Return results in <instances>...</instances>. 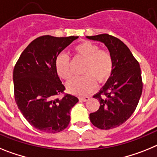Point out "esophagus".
<instances>
[{"label": "esophagus", "mask_w": 157, "mask_h": 157, "mask_svg": "<svg viewBox=\"0 0 157 157\" xmlns=\"http://www.w3.org/2000/svg\"><path fill=\"white\" fill-rule=\"evenodd\" d=\"M79 99H80V100H82V101L85 102V101H88V99H90V97H89V96H80Z\"/></svg>", "instance_id": "obj_1"}]
</instances>
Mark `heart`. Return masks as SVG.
<instances>
[{"label": "heart", "instance_id": "b5f03b06", "mask_svg": "<svg viewBox=\"0 0 157 157\" xmlns=\"http://www.w3.org/2000/svg\"><path fill=\"white\" fill-rule=\"evenodd\" d=\"M75 55L85 61L82 77H76L67 84V88L72 93L85 95L89 93L96 86V80L104 82L111 76L113 70V58L111 52L100 50L99 46L91 42H83L75 46ZM57 73L64 80H69L73 72L68 56L60 54L56 60Z\"/></svg>", "mask_w": 157, "mask_h": 157}]
</instances>
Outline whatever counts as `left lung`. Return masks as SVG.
<instances>
[{
    "mask_svg": "<svg viewBox=\"0 0 157 157\" xmlns=\"http://www.w3.org/2000/svg\"><path fill=\"white\" fill-rule=\"evenodd\" d=\"M104 43L113 58V70L102 89L93 97L100 106L89 114L95 127L110 129L118 127L134 112L142 93L140 65L123 42L108 34L87 36Z\"/></svg>",
    "mask_w": 157,
    "mask_h": 157,
    "instance_id": "obj_1",
    "label": "left lung"
}]
</instances>
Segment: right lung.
Listing matches in <instances>:
<instances>
[{
  "mask_svg": "<svg viewBox=\"0 0 157 157\" xmlns=\"http://www.w3.org/2000/svg\"><path fill=\"white\" fill-rule=\"evenodd\" d=\"M78 36L35 39L20 54L13 70L14 96L18 108L31 126L49 133L69 126L70 110L79 101L65 94L56 70L59 54ZM64 94L62 98L58 95Z\"/></svg>",
  "mask_w": 157,
  "mask_h": 157,
  "instance_id": "obj_1",
  "label": "right lung"
}]
</instances>
